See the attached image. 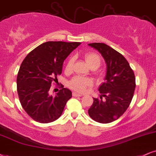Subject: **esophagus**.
I'll list each match as a JSON object with an SVG mask.
<instances>
[{"mask_svg": "<svg viewBox=\"0 0 156 156\" xmlns=\"http://www.w3.org/2000/svg\"><path fill=\"white\" fill-rule=\"evenodd\" d=\"M72 95L74 96V97H81V96H82V95H81V94L76 93V92H74V93H72Z\"/></svg>", "mask_w": 156, "mask_h": 156, "instance_id": "obj_1", "label": "esophagus"}]
</instances>
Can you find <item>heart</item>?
I'll return each instance as SVG.
<instances>
[{"instance_id":"obj_1","label":"heart","mask_w":156,"mask_h":156,"mask_svg":"<svg viewBox=\"0 0 156 156\" xmlns=\"http://www.w3.org/2000/svg\"><path fill=\"white\" fill-rule=\"evenodd\" d=\"M84 59L86 62L92 69H97L101 64V58L98 54L95 53H87L84 55ZM74 65V58L71 57L67 61L65 71L66 72H72ZM93 84V80L88 77H82V76H76L72 79L69 82V87L72 90L80 93H83L85 91L86 88L92 86Z\"/></svg>"}]
</instances>
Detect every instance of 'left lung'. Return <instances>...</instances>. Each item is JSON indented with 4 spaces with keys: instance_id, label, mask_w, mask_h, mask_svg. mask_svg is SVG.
Segmentation results:
<instances>
[{
    "instance_id": "8db88e82",
    "label": "left lung",
    "mask_w": 156,
    "mask_h": 156,
    "mask_svg": "<svg viewBox=\"0 0 156 156\" xmlns=\"http://www.w3.org/2000/svg\"><path fill=\"white\" fill-rule=\"evenodd\" d=\"M88 45L101 53L107 64L105 82L98 89L102 95L100 98H94L88 113L95 122L111 123L122 116L129 106L136 86L135 76L126 59L116 50L105 43Z\"/></svg>"
}]
</instances>
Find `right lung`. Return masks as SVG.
Masks as SVG:
<instances>
[{
    "label": "right lung",
    "instance_id": "1",
    "mask_svg": "<svg viewBox=\"0 0 156 156\" xmlns=\"http://www.w3.org/2000/svg\"><path fill=\"white\" fill-rule=\"evenodd\" d=\"M80 44L46 42L32 50L22 61L17 74V93L22 108L33 120L47 124L61 116L72 92L61 85L53 97L49 90L62 72L63 61Z\"/></svg>",
    "mask_w": 156,
    "mask_h": 156
}]
</instances>
